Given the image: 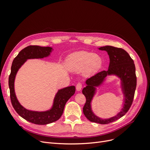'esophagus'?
<instances>
[{"label": "esophagus", "mask_w": 150, "mask_h": 150, "mask_svg": "<svg viewBox=\"0 0 150 150\" xmlns=\"http://www.w3.org/2000/svg\"><path fill=\"white\" fill-rule=\"evenodd\" d=\"M82 86H83V85H82V84H81V83H78V84H77L76 86V90L78 91H81V89H82Z\"/></svg>", "instance_id": "obj_1"}]
</instances>
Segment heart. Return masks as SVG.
<instances>
[{
	"label": "heart",
	"mask_w": 150,
	"mask_h": 150,
	"mask_svg": "<svg viewBox=\"0 0 150 150\" xmlns=\"http://www.w3.org/2000/svg\"><path fill=\"white\" fill-rule=\"evenodd\" d=\"M66 66L71 71L80 72L86 76L93 75L100 69L103 65V59L98 54L87 51H78L67 57Z\"/></svg>",
	"instance_id": "obj_1"
}]
</instances>
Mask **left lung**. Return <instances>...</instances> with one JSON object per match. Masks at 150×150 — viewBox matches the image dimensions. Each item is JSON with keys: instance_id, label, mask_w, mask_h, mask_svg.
Listing matches in <instances>:
<instances>
[{"instance_id": "8db88e82", "label": "left lung", "mask_w": 150, "mask_h": 150, "mask_svg": "<svg viewBox=\"0 0 150 150\" xmlns=\"http://www.w3.org/2000/svg\"><path fill=\"white\" fill-rule=\"evenodd\" d=\"M106 51L110 57V65L108 71H103L86 81V86L82 93L86 98L83 107V113L88 120L101 125L108 124L120 119L128 112L132 104L137 87V76L133 60L124 49L111 46L99 48ZM115 75L121 80V87L124 93V106L121 111L110 119H102L94 115L90 103L96 93V87L102 84L108 75Z\"/></svg>"}]
</instances>
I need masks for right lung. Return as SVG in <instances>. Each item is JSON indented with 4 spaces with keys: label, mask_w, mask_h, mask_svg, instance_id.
<instances>
[{
    "label": "right lung",
    "mask_w": 150,
    "mask_h": 150,
    "mask_svg": "<svg viewBox=\"0 0 150 150\" xmlns=\"http://www.w3.org/2000/svg\"><path fill=\"white\" fill-rule=\"evenodd\" d=\"M52 50L51 47L39 46H29L25 47L13 59L11 66V74L8 78L10 97L13 108L19 116L35 125H47L58 120L64 111L66 102L75 93L74 86L59 89L54 97L52 108L46 111H35L27 110L18 101L14 90V81L17 71L28 59L48 57Z\"/></svg>",
    "instance_id": "right-lung-1"
}]
</instances>
